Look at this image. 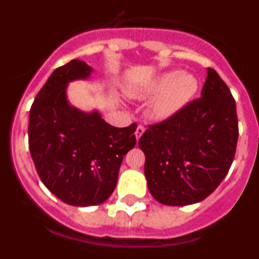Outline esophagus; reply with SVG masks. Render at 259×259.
Segmentation results:
<instances>
[{
	"mask_svg": "<svg viewBox=\"0 0 259 259\" xmlns=\"http://www.w3.org/2000/svg\"><path fill=\"white\" fill-rule=\"evenodd\" d=\"M144 131H145V127H144L143 124H139L136 128V131H135V136H136V140H139L141 137V135L144 134Z\"/></svg>",
	"mask_w": 259,
	"mask_h": 259,
	"instance_id": "1",
	"label": "esophagus"
}]
</instances>
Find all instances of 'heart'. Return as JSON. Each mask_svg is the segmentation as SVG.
Returning <instances> with one entry per match:
<instances>
[{"mask_svg": "<svg viewBox=\"0 0 259 259\" xmlns=\"http://www.w3.org/2000/svg\"><path fill=\"white\" fill-rule=\"evenodd\" d=\"M197 92V80L189 74L167 72L140 91H132L134 97L157 96L150 106V114L155 119H167L182 110Z\"/></svg>", "mask_w": 259, "mask_h": 259, "instance_id": "b5f03b06", "label": "heart"}]
</instances>
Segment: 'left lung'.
<instances>
[{
    "label": "left lung",
    "instance_id": "obj_1",
    "mask_svg": "<svg viewBox=\"0 0 259 259\" xmlns=\"http://www.w3.org/2000/svg\"><path fill=\"white\" fill-rule=\"evenodd\" d=\"M237 137L235 98L218 72L209 67L201 97L150 124L139 140L153 197L168 206L205 200L227 175Z\"/></svg>",
    "mask_w": 259,
    "mask_h": 259
}]
</instances>
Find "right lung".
Returning <instances> with one entry per match:
<instances>
[{
	"instance_id": "right-lung-1",
	"label": "right lung",
	"mask_w": 259,
	"mask_h": 259,
	"mask_svg": "<svg viewBox=\"0 0 259 259\" xmlns=\"http://www.w3.org/2000/svg\"><path fill=\"white\" fill-rule=\"evenodd\" d=\"M92 68L72 59L56 68L29 110L28 145L41 182L72 206L100 205L115 189L123 157L136 145V123L116 128L67 102L66 87Z\"/></svg>"
}]
</instances>
